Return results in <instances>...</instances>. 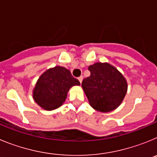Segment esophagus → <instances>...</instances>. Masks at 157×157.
<instances>
[{
    "label": "esophagus",
    "instance_id": "34e87169",
    "mask_svg": "<svg viewBox=\"0 0 157 157\" xmlns=\"http://www.w3.org/2000/svg\"><path fill=\"white\" fill-rule=\"evenodd\" d=\"M78 81H79L80 83H82V79H83V77L82 76H80V77L78 78Z\"/></svg>",
    "mask_w": 157,
    "mask_h": 157
}]
</instances>
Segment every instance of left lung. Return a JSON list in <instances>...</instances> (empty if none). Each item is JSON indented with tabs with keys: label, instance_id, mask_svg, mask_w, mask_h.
<instances>
[{
	"label": "left lung",
	"instance_id": "obj_1",
	"mask_svg": "<svg viewBox=\"0 0 157 157\" xmlns=\"http://www.w3.org/2000/svg\"><path fill=\"white\" fill-rule=\"evenodd\" d=\"M90 75L83 79L82 87L93 109L109 112L121 105L127 92V82L116 67L98 62L89 66Z\"/></svg>",
	"mask_w": 157,
	"mask_h": 157
}]
</instances>
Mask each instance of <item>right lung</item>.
<instances>
[{
  "label": "right lung",
  "instance_id": "obj_1",
  "mask_svg": "<svg viewBox=\"0 0 157 157\" xmlns=\"http://www.w3.org/2000/svg\"><path fill=\"white\" fill-rule=\"evenodd\" d=\"M80 82L64 67L56 66L41 75L34 89L33 98L41 109H56L64 103L69 90Z\"/></svg>",
  "mask_w": 157,
  "mask_h": 157
}]
</instances>
